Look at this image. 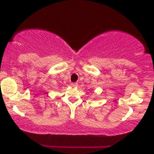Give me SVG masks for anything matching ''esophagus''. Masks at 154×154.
<instances>
[{"mask_svg":"<svg viewBox=\"0 0 154 154\" xmlns=\"http://www.w3.org/2000/svg\"><path fill=\"white\" fill-rule=\"evenodd\" d=\"M71 85L72 86V87H76V86L78 85V84L76 83H71Z\"/></svg>","mask_w":154,"mask_h":154,"instance_id":"obj_1","label":"esophagus"}]
</instances>
